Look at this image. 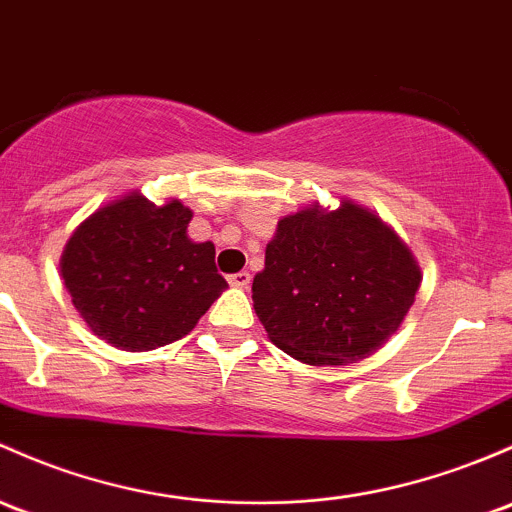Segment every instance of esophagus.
<instances>
[{
    "label": "esophagus",
    "mask_w": 512,
    "mask_h": 512,
    "mask_svg": "<svg viewBox=\"0 0 512 512\" xmlns=\"http://www.w3.org/2000/svg\"><path fill=\"white\" fill-rule=\"evenodd\" d=\"M250 272L247 270H242V272H235V274H230L228 277V282L233 284V287H240V289H247L250 287Z\"/></svg>",
    "instance_id": "1"
}]
</instances>
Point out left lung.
I'll use <instances>...</instances> for the list:
<instances>
[{"label": "left lung", "mask_w": 512, "mask_h": 512, "mask_svg": "<svg viewBox=\"0 0 512 512\" xmlns=\"http://www.w3.org/2000/svg\"><path fill=\"white\" fill-rule=\"evenodd\" d=\"M419 267L373 213L343 203L279 220L252 279V301L274 346L309 365L373 355L414 304Z\"/></svg>", "instance_id": "8db88e82"}]
</instances>
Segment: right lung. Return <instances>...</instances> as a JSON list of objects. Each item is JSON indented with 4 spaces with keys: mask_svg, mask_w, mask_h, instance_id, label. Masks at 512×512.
<instances>
[{
    "mask_svg": "<svg viewBox=\"0 0 512 512\" xmlns=\"http://www.w3.org/2000/svg\"><path fill=\"white\" fill-rule=\"evenodd\" d=\"M191 211L127 196L90 215L63 250L61 274L95 336L125 351L184 338L228 287L213 242L186 235Z\"/></svg>",
    "mask_w": 512,
    "mask_h": 512,
    "instance_id": "right-lung-1",
    "label": "right lung"
}]
</instances>
